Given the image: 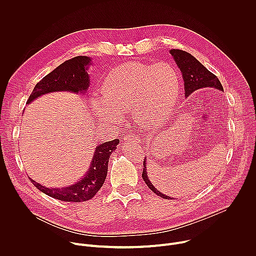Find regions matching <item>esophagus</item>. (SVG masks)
I'll return each instance as SVG.
<instances>
[{
  "label": "esophagus",
  "mask_w": 256,
  "mask_h": 256,
  "mask_svg": "<svg viewBox=\"0 0 256 256\" xmlns=\"http://www.w3.org/2000/svg\"><path fill=\"white\" fill-rule=\"evenodd\" d=\"M138 134H130L126 136V138H124V142L126 144H128V142H138Z\"/></svg>",
  "instance_id": "obj_1"
}]
</instances>
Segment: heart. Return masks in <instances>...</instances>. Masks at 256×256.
Segmentation results:
<instances>
[{"instance_id":"1","label":"heart","mask_w":256,"mask_h":256,"mask_svg":"<svg viewBox=\"0 0 256 256\" xmlns=\"http://www.w3.org/2000/svg\"><path fill=\"white\" fill-rule=\"evenodd\" d=\"M180 90L175 68L166 62L146 64L130 62L114 68L95 97V109L103 122H114L116 110L132 112L146 128H158L170 114Z\"/></svg>"}]
</instances>
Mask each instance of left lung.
Here are the masks:
<instances>
[{
	"mask_svg": "<svg viewBox=\"0 0 256 256\" xmlns=\"http://www.w3.org/2000/svg\"><path fill=\"white\" fill-rule=\"evenodd\" d=\"M174 60L176 62L178 68L182 72V79L184 81V91L186 97L190 96L192 93L202 88H216L220 91H224L221 82L218 81L216 75L210 72L206 66H204L194 56L181 50H171ZM146 158L144 161V169L142 177L148 188L157 196L165 200H171L170 196L163 194L158 190L152 182L149 180L147 175V167H146Z\"/></svg>",
	"mask_w": 256,
	"mask_h": 256,
	"instance_id": "1",
	"label": "left lung"
}]
</instances>
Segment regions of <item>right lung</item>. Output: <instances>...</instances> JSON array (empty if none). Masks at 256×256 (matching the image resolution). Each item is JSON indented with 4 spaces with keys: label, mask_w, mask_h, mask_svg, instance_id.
<instances>
[{
    "label": "right lung",
    "mask_w": 256,
    "mask_h": 256,
    "mask_svg": "<svg viewBox=\"0 0 256 256\" xmlns=\"http://www.w3.org/2000/svg\"><path fill=\"white\" fill-rule=\"evenodd\" d=\"M90 58L75 56L64 62L56 68L50 72L42 80L35 85L26 104H29L38 97L56 91H70L72 93H86L89 88V75L87 72L90 64ZM120 140L116 138L101 142L95 148L93 160L86 175L75 184L62 188H48L35 182L32 184L44 194L62 202H80L94 198L103 186L108 169V161L112 153L116 149Z\"/></svg>",
    "instance_id": "add662e5"
}]
</instances>
